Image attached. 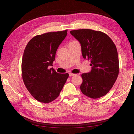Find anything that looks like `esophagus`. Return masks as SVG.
<instances>
[{
    "label": "esophagus",
    "mask_w": 134,
    "mask_h": 134,
    "mask_svg": "<svg viewBox=\"0 0 134 134\" xmlns=\"http://www.w3.org/2000/svg\"><path fill=\"white\" fill-rule=\"evenodd\" d=\"M75 75V74L71 73V72H70V73H69V76H74V75Z\"/></svg>",
    "instance_id": "obj_1"
}]
</instances>
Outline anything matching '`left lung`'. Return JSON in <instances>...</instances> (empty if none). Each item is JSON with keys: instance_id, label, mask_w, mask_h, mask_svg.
Instances as JSON below:
<instances>
[{"instance_id": "8db88e82", "label": "left lung", "mask_w": 134, "mask_h": 134, "mask_svg": "<svg viewBox=\"0 0 134 134\" xmlns=\"http://www.w3.org/2000/svg\"><path fill=\"white\" fill-rule=\"evenodd\" d=\"M81 44L84 59L91 60L92 70L82 74L80 90L96 99L106 95L115 83L119 72L117 50L112 40L99 31L82 29L70 31Z\"/></svg>"}]
</instances>
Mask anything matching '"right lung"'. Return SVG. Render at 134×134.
Instances as JSON below:
<instances>
[{"instance_id": "1", "label": "right lung", "mask_w": 134, "mask_h": 134, "mask_svg": "<svg viewBox=\"0 0 134 134\" xmlns=\"http://www.w3.org/2000/svg\"><path fill=\"white\" fill-rule=\"evenodd\" d=\"M68 30L37 35L28 42L22 61V76L26 88L34 98L42 103L57 98L69 77L52 68L56 52L66 37Z\"/></svg>"}]
</instances>
